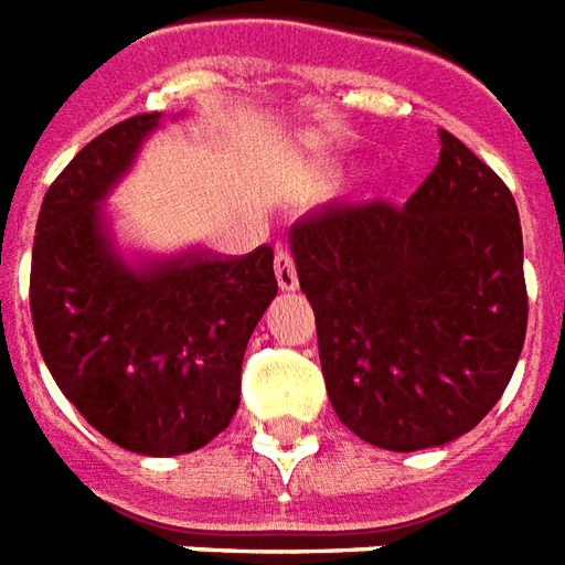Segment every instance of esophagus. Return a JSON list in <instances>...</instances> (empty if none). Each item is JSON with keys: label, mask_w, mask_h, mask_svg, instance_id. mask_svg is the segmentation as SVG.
I'll return each mask as SVG.
<instances>
[{"label": "esophagus", "mask_w": 565, "mask_h": 565, "mask_svg": "<svg viewBox=\"0 0 565 565\" xmlns=\"http://www.w3.org/2000/svg\"><path fill=\"white\" fill-rule=\"evenodd\" d=\"M275 278H278V287L281 290H296L299 284V275H296V260L290 248H281L275 254Z\"/></svg>", "instance_id": "esophagus-1"}]
</instances>
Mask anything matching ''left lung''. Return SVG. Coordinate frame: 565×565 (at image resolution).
Listing matches in <instances>:
<instances>
[{"instance_id":"obj_1","label":"left lung","mask_w":565,"mask_h":565,"mask_svg":"<svg viewBox=\"0 0 565 565\" xmlns=\"http://www.w3.org/2000/svg\"><path fill=\"white\" fill-rule=\"evenodd\" d=\"M440 140L404 206L329 203L290 230L329 401L356 437L392 452L473 431L527 335L515 198L458 137Z\"/></svg>"}]
</instances>
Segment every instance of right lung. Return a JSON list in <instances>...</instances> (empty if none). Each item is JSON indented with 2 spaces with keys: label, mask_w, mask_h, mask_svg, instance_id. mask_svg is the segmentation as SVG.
<instances>
[{
  "label": "right lung",
  "mask_w": 565,
  "mask_h": 565,
  "mask_svg": "<svg viewBox=\"0 0 565 565\" xmlns=\"http://www.w3.org/2000/svg\"><path fill=\"white\" fill-rule=\"evenodd\" d=\"M161 113L122 119L71 158L44 194L29 305L38 350L62 395L128 452L206 446L239 407L242 359L278 294L271 248L221 260L185 254L128 269L102 203Z\"/></svg>",
  "instance_id": "right-lung-1"
}]
</instances>
